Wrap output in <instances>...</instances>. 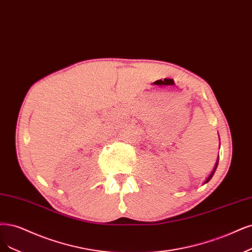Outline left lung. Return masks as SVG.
<instances>
[{"label": "left lung", "instance_id": "obj_1", "mask_svg": "<svg viewBox=\"0 0 252 252\" xmlns=\"http://www.w3.org/2000/svg\"><path fill=\"white\" fill-rule=\"evenodd\" d=\"M218 158H219V156H218ZM218 162H219V158H217V162H216V164H215V167H214V169H213L212 173L210 174V176L205 179V181L203 182V185H204V184H207V182H209V181L212 179V177H213V176H214V174H215V172H216L217 167H218Z\"/></svg>", "mask_w": 252, "mask_h": 252}]
</instances>
